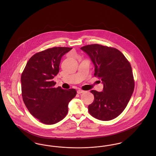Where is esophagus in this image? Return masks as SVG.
<instances>
[{
  "label": "esophagus",
  "mask_w": 156,
  "mask_h": 156,
  "mask_svg": "<svg viewBox=\"0 0 156 156\" xmlns=\"http://www.w3.org/2000/svg\"><path fill=\"white\" fill-rule=\"evenodd\" d=\"M84 92H85V91H84V90H83L79 89V90H77V94H81L83 93Z\"/></svg>",
  "instance_id": "34e87169"
}]
</instances>
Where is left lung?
I'll list each match as a JSON object with an SVG mask.
<instances>
[{"mask_svg": "<svg viewBox=\"0 0 156 156\" xmlns=\"http://www.w3.org/2000/svg\"><path fill=\"white\" fill-rule=\"evenodd\" d=\"M91 59L95 76L101 78L103 91L90 90L94 102L89 113L97 119L108 121L116 118L125 110L134 88L132 67L118 50L102 45L91 44L81 48Z\"/></svg>", "mask_w": 156, "mask_h": 156, "instance_id": "left-lung-1", "label": "left lung"}]
</instances>
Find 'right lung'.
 Instances as JSON below:
<instances>
[{"instance_id": "1", "label": "right lung", "mask_w": 156, "mask_h": 156, "mask_svg": "<svg viewBox=\"0 0 156 156\" xmlns=\"http://www.w3.org/2000/svg\"><path fill=\"white\" fill-rule=\"evenodd\" d=\"M73 48L53 47L37 52L28 61L21 76L23 100L30 113L46 125L64 119L75 89L54 88L62 57Z\"/></svg>"}]
</instances>
